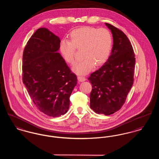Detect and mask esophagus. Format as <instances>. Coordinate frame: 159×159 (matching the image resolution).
<instances>
[{
    "instance_id": "34e87169",
    "label": "esophagus",
    "mask_w": 159,
    "mask_h": 159,
    "mask_svg": "<svg viewBox=\"0 0 159 159\" xmlns=\"http://www.w3.org/2000/svg\"><path fill=\"white\" fill-rule=\"evenodd\" d=\"M77 79H78V80L80 82H84V81L86 80V78L84 77H82V76H78Z\"/></svg>"
}]
</instances>
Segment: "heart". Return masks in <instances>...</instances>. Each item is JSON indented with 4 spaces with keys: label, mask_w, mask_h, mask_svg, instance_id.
Returning a JSON list of instances; mask_svg holds the SVG:
<instances>
[{
    "label": "heart",
    "mask_w": 159,
    "mask_h": 159,
    "mask_svg": "<svg viewBox=\"0 0 159 159\" xmlns=\"http://www.w3.org/2000/svg\"><path fill=\"white\" fill-rule=\"evenodd\" d=\"M70 41L63 40L60 44V52L63 59L70 65L75 63V51L81 50L83 60L73 67L79 75L89 73L95 64H102L108 57L113 46V38L106 29L82 27L71 31Z\"/></svg>",
    "instance_id": "obj_1"
}]
</instances>
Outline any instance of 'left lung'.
<instances>
[{"mask_svg":"<svg viewBox=\"0 0 159 159\" xmlns=\"http://www.w3.org/2000/svg\"><path fill=\"white\" fill-rule=\"evenodd\" d=\"M113 45L104 64L88 77L92 84L90 107L96 113L110 115L119 111L126 101L134 83L135 53L126 35L113 25Z\"/></svg>","mask_w":159,"mask_h":159,"instance_id":"obj_1","label":"left lung"}]
</instances>
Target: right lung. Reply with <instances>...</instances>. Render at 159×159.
I'll return each instance as SVG.
<instances>
[{"label":"right lung","mask_w":159,"mask_h":159,"mask_svg":"<svg viewBox=\"0 0 159 159\" xmlns=\"http://www.w3.org/2000/svg\"><path fill=\"white\" fill-rule=\"evenodd\" d=\"M60 42L53 33L40 28L23 52V83L38 110L53 117L67 112L77 80L58 52Z\"/></svg>","instance_id":"right-lung-1"}]
</instances>
